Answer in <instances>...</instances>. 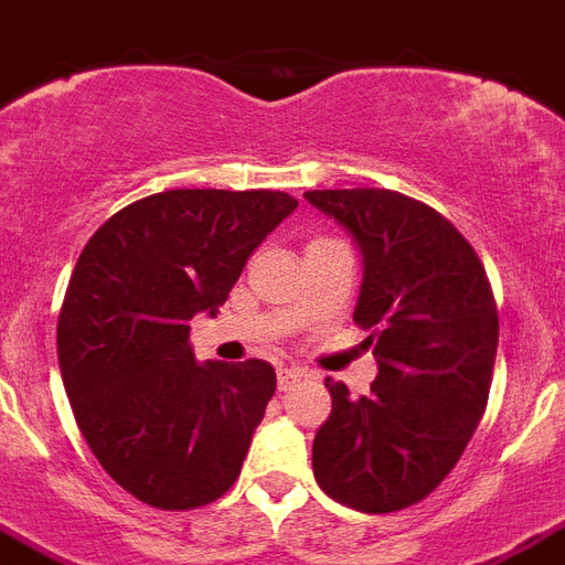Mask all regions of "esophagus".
<instances>
[{
    "instance_id": "34e87169",
    "label": "esophagus",
    "mask_w": 565,
    "mask_h": 565,
    "mask_svg": "<svg viewBox=\"0 0 565 565\" xmlns=\"http://www.w3.org/2000/svg\"><path fill=\"white\" fill-rule=\"evenodd\" d=\"M305 377H307V371L296 369V365H290V369H278V388L287 392V388H292L298 380H305Z\"/></svg>"
}]
</instances>
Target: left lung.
I'll list each match as a JSON object with an SVG mask.
<instances>
[{
    "label": "left lung",
    "instance_id": "obj_1",
    "mask_svg": "<svg viewBox=\"0 0 565 565\" xmlns=\"http://www.w3.org/2000/svg\"><path fill=\"white\" fill-rule=\"evenodd\" d=\"M354 237L362 287L354 322L371 330L380 374L369 397L324 380L333 409L313 441L330 499L392 513L433 493L473 438L499 345V313L473 246L447 217L386 188L307 191Z\"/></svg>",
    "mask_w": 565,
    "mask_h": 565
}]
</instances>
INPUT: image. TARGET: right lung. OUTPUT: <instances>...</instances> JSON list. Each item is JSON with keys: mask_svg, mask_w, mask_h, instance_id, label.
Segmentation results:
<instances>
[{"mask_svg": "<svg viewBox=\"0 0 565 565\" xmlns=\"http://www.w3.org/2000/svg\"><path fill=\"white\" fill-rule=\"evenodd\" d=\"M296 205L284 191H162L113 214L81 252L57 319L60 374L100 467L141 502L191 511L241 476L275 369L196 362L188 322L220 313Z\"/></svg>", "mask_w": 565, "mask_h": 565, "instance_id": "add662e5", "label": "right lung"}]
</instances>
